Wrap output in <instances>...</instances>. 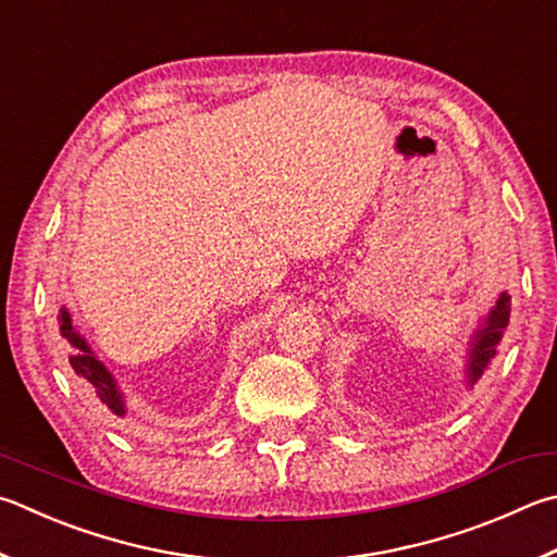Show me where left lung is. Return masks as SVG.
Instances as JSON below:
<instances>
[{"mask_svg": "<svg viewBox=\"0 0 557 557\" xmlns=\"http://www.w3.org/2000/svg\"><path fill=\"white\" fill-rule=\"evenodd\" d=\"M509 311H511V297L504 292L497 301V307L490 311L484 326H480V331L474 333L472 350H470V380L472 382L480 380L482 372L492 366V358H494V352H497L502 333L509 323Z\"/></svg>", "mask_w": 557, "mask_h": 557, "instance_id": "obj_1", "label": "left lung"}]
</instances>
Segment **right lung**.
Instances as JSON below:
<instances>
[{
  "instance_id": "1",
  "label": "right lung",
  "mask_w": 557,
  "mask_h": 557,
  "mask_svg": "<svg viewBox=\"0 0 557 557\" xmlns=\"http://www.w3.org/2000/svg\"><path fill=\"white\" fill-rule=\"evenodd\" d=\"M58 323L60 333H63V338L67 341L70 366H73L77 380L83 382L89 399L102 404L104 409L116 413V417H124V399H121L114 377H111L102 362L92 356V350L87 348L85 338H79V333L73 329V319H70V313L65 309H60Z\"/></svg>"
}]
</instances>
